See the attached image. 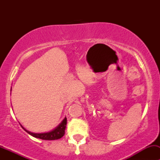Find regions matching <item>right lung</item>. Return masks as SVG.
I'll return each mask as SVG.
<instances>
[{
    "label": "right lung",
    "instance_id": "add662e5",
    "mask_svg": "<svg viewBox=\"0 0 160 160\" xmlns=\"http://www.w3.org/2000/svg\"><path fill=\"white\" fill-rule=\"evenodd\" d=\"M67 117H65L63 118V120H62L56 128H53L52 130L49 131V132H42V133H34V132H29V131L25 129L22 125H21V126H22V128H23L25 132H28L29 135L35 137V138H40V139L43 140H56L62 138L64 135V134H65L66 126H67Z\"/></svg>",
    "mask_w": 160,
    "mask_h": 160
}]
</instances>
